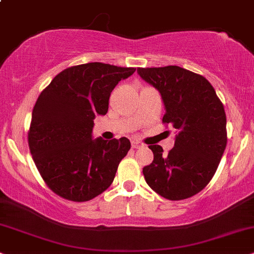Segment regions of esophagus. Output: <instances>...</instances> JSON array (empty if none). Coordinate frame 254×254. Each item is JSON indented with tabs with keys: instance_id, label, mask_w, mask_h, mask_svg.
<instances>
[{
	"instance_id": "esophagus-1",
	"label": "esophagus",
	"mask_w": 254,
	"mask_h": 254,
	"mask_svg": "<svg viewBox=\"0 0 254 254\" xmlns=\"http://www.w3.org/2000/svg\"><path fill=\"white\" fill-rule=\"evenodd\" d=\"M131 145H132L133 149H139V147H143L144 145L140 142H138V140H132L131 142Z\"/></svg>"
}]
</instances>
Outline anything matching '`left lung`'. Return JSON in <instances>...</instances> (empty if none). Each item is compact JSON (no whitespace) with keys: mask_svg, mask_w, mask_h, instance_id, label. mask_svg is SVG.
Here are the masks:
<instances>
[{"mask_svg":"<svg viewBox=\"0 0 254 254\" xmlns=\"http://www.w3.org/2000/svg\"><path fill=\"white\" fill-rule=\"evenodd\" d=\"M138 75L158 90L165 105L163 123L177 131L169 153L150 145L153 162L143 168L147 185L170 200L197 194L217 171L227 143L226 115L205 77L177 65L138 68Z\"/></svg>","mask_w":254,"mask_h":254,"instance_id":"8db88e82","label":"left lung"}]
</instances>
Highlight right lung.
<instances>
[{
	"instance_id": "add662e5",
	"label": "right lung",
	"mask_w": 254,
	"mask_h": 254,
	"mask_svg": "<svg viewBox=\"0 0 254 254\" xmlns=\"http://www.w3.org/2000/svg\"><path fill=\"white\" fill-rule=\"evenodd\" d=\"M134 71L99 62L79 64L60 72L38 96L29 149L43 181L60 197L86 201L114 182L130 140L92 139L94 120L107 114L111 91Z\"/></svg>"
}]
</instances>
